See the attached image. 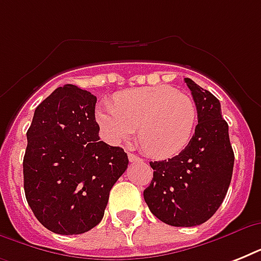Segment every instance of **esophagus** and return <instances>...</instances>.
Wrapping results in <instances>:
<instances>
[{"instance_id":"34e87169","label":"esophagus","mask_w":261,"mask_h":261,"mask_svg":"<svg viewBox=\"0 0 261 261\" xmlns=\"http://www.w3.org/2000/svg\"><path fill=\"white\" fill-rule=\"evenodd\" d=\"M128 160H130V163H135V161H142V159H141V157L133 154V153H128Z\"/></svg>"}]
</instances>
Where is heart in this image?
<instances>
[{"label": "heart", "mask_w": 261, "mask_h": 261, "mask_svg": "<svg viewBox=\"0 0 261 261\" xmlns=\"http://www.w3.org/2000/svg\"><path fill=\"white\" fill-rule=\"evenodd\" d=\"M102 134L111 143L126 142L139 127V143L154 159H171L186 149L196 123V107L188 94L169 85L119 92L115 104L96 111Z\"/></svg>", "instance_id": "obj_1"}]
</instances>
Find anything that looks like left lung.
Here are the masks:
<instances>
[{
  "label": "left lung",
  "instance_id": "8db88e82",
  "mask_svg": "<svg viewBox=\"0 0 261 261\" xmlns=\"http://www.w3.org/2000/svg\"><path fill=\"white\" fill-rule=\"evenodd\" d=\"M184 81L198 111L195 134L178 155L150 163L153 178L143 198L160 221L190 227L206 222L222 204L234 153L218 98L191 79Z\"/></svg>",
  "mask_w": 261,
  "mask_h": 261
}]
</instances>
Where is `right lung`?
I'll use <instances>...</instances> for the list:
<instances>
[{
	"label": "right lung",
	"mask_w": 261,
	"mask_h": 261,
	"mask_svg": "<svg viewBox=\"0 0 261 261\" xmlns=\"http://www.w3.org/2000/svg\"><path fill=\"white\" fill-rule=\"evenodd\" d=\"M96 101L71 84L57 88L36 107L27 131V202L57 234H81L98 225L111 188L128 165L122 147L100 141Z\"/></svg>",
	"instance_id": "add662e5"
}]
</instances>
